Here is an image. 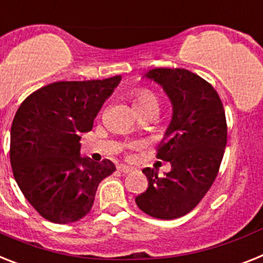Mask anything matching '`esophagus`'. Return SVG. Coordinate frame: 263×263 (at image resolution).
I'll list each match as a JSON object with an SVG mask.
<instances>
[{
  "label": "esophagus",
  "instance_id": "esophagus-1",
  "mask_svg": "<svg viewBox=\"0 0 263 263\" xmlns=\"http://www.w3.org/2000/svg\"><path fill=\"white\" fill-rule=\"evenodd\" d=\"M118 171H120L122 173H129L134 171V168L128 165H124V164H120V165H118Z\"/></svg>",
  "mask_w": 263,
  "mask_h": 263
}]
</instances>
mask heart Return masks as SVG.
I'll return each mask as SVG.
<instances>
[{"mask_svg":"<svg viewBox=\"0 0 263 263\" xmlns=\"http://www.w3.org/2000/svg\"><path fill=\"white\" fill-rule=\"evenodd\" d=\"M136 112H141L145 109L149 108H159V102L157 98L154 93L148 90H138L134 95V100H132Z\"/></svg>","mask_w":263,"mask_h":263,"instance_id":"obj_1","label":"heart"}]
</instances>
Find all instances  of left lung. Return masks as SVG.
Segmentation results:
<instances>
[{
	"mask_svg": "<svg viewBox=\"0 0 263 263\" xmlns=\"http://www.w3.org/2000/svg\"><path fill=\"white\" fill-rule=\"evenodd\" d=\"M145 78L161 86L172 104V119L157 149L171 172L144 168L148 188L135 198L144 213L179 218L206 195L220 170L228 128L222 103L212 84L184 68H154Z\"/></svg>",
	"mask_w": 263,
	"mask_h": 263,
	"instance_id": "8db88e82",
	"label": "left lung"
}]
</instances>
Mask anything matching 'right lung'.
Masks as SVG:
<instances>
[{
	"label": "right lung",
	"instance_id": "right-lung-1",
	"mask_svg": "<svg viewBox=\"0 0 263 263\" xmlns=\"http://www.w3.org/2000/svg\"><path fill=\"white\" fill-rule=\"evenodd\" d=\"M122 77L55 82L22 102L10 131V163L18 186L43 218L68 223L91 211L98 185L112 161L81 156L82 135L92 129Z\"/></svg>",
	"mask_w": 263,
	"mask_h": 263
}]
</instances>
